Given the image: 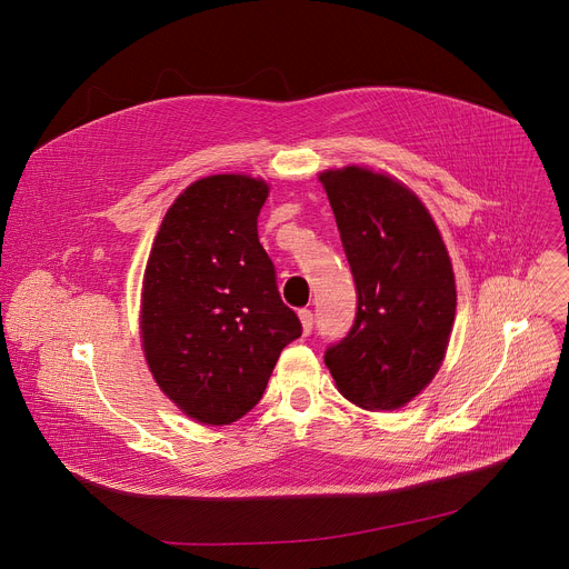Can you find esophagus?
I'll use <instances>...</instances> for the list:
<instances>
[{"mask_svg": "<svg viewBox=\"0 0 569 569\" xmlns=\"http://www.w3.org/2000/svg\"><path fill=\"white\" fill-rule=\"evenodd\" d=\"M299 320H301V329H305V336H309L313 331V313L309 309H301Z\"/></svg>", "mask_w": 569, "mask_h": 569, "instance_id": "34e87169", "label": "esophagus"}]
</instances>
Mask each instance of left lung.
Here are the masks:
<instances>
[{
	"mask_svg": "<svg viewBox=\"0 0 569 569\" xmlns=\"http://www.w3.org/2000/svg\"><path fill=\"white\" fill-rule=\"evenodd\" d=\"M357 286V318L329 346L336 389L363 409H398L437 375L456 320V277L411 189L363 167L320 173Z\"/></svg>",
	"mask_w": 569,
	"mask_h": 569,
	"instance_id": "8db88e82",
	"label": "left lung"
}]
</instances>
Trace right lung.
I'll list each match as a JSON object with an SVG mask.
<instances>
[{
	"label": "right lung",
	"mask_w": 569,
	"mask_h": 569,
	"mask_svg": "<svg viewBox=\"0 0 569 569\" xmlns=\"http://www.w3.org/2000/svg\"><path fill=\"white\" fill-rule=\"evenodd\" d=\"M268 182L240 173L189 184L167 210L141 292V340L158 387L206 426L258 405L281 350L301 336L258 240Z\"/></svg>",
	"instance_id": "add662e5"
}]
</instances>
